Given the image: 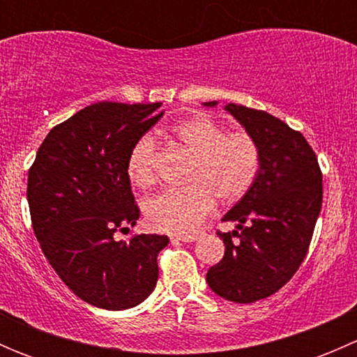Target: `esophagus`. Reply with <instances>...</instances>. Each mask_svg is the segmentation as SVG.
I'll return each mask as SVG.
<instances>
[{"mask_svg":"<svg viewBox=\"0 0 357 357\" xmlns=\"http://www.w3.org/2000/svg\"><path fill=\"white\" fill-rule=\"evenodd\" d=\"M195 240H197L195 235H174V236H171V242L192 243V242H195Z\"/></svg>","mask_w":357,"mask_h":357,"instance_id":"obj_1","label":"esophagus"}]
</instances>
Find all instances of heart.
<instances>
[{
  "label": "heart",
  "mask_w": 357,
  "mask_h": 357,
  "mask_svg": "<svg viewBox=\"0 0 357 357\" xmlns=\"http://www.w3.org/2000/svg\"><path fill=\"white\" fill-rule=\"evenodd\" d=\"M171 135L192 157L186 188L167 190L143 204L150 228L172 235H190L208 215L214 199L221 204L240 200L254 185L259 171V146L243 131L228 132L208 115L179 121ZM157 143L145 135L132 145L128 157L129 179L139 188L155 181Z\"/></svg>",
  "instance_id": "b5f03b06"
}]
</instances>
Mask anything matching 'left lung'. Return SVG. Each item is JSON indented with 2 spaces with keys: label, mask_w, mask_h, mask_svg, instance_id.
<instances>
[{
  "label": "left lung",
  "mask_w": 357,
  "mask_h": 357,
  "mask_svg": "<svg viewBox=\"0 0 357 357\" xmlns=\"http://www.w3.org/2000/svg\"><path fill=\"white\" fill-rule=\"evenodd\" d=\"M225 110L255 139L261 160L254 185L222 215L235 229L219 233L225 257L207 283L226 301L250 304L282 289L304 261L321 211V171L304 136L275 115L236 103Z\"/></svg>",
  "instance_id": "obj_1"
}]
</instances>
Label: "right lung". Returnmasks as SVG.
I'll return each mask as SVG.
<instances>
[{
  "label": "right lung",
  "mask_w": 357,
  "mask_h": 357,
  "mask_svg": "<svg viewBox=\"0 0 357 357\" xmlns=\"http://www.w3.org/2000/svg\"><path fill=\"white\" fill-rule=\"evenodd\" d=\"M162 103L100 102L55 126L29 171L32 228L62 282L95 307L142 304L157 285L165 235L115 240L139 218L128 157L164 115Z\"/></svg>",
  "instance_id": "add662e5"
}]
</instances>
